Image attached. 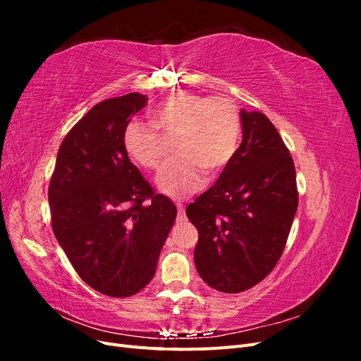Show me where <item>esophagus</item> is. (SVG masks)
<instances>
[{"instance_id":"1","label":"esophagus","mask_w":361,"mask_h":361,"mask_svg":"<svg viewBox=\"0 0 361 361\" xmlns=\"http://www.w3.org/2000/svg\"><path fill=\"white\" fill-rule=\"evenodd\" d=\"M178 206V221H183L185 220V206L182 202H176Z\"/></svg>"}]
</instances>
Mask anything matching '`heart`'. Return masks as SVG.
Wrapping results in <instances>:
<instances>
[{
	"mask_svg": "<svg viewBox=\"0 0 361 361\" xmlns=\"http://www.w3.org/2000/svg\"><path fill=\"white\" fill-rule=\"evenodd\" d=\"M152 118L154 125L129 122L123 130V146L141 167L157 169L164 159L157 130L176 135L178 157L169 161L157 178L158 188L170 197L182 199L197 191L204 182V171L221 173L236 154L241 120L228 97L179 92L159 104Z\"/></svg>",
	"mask_w": 361,
	"mask_h": 361,
	"instance_id": "heart-1",
	"label": "heart"
}]
</instances>
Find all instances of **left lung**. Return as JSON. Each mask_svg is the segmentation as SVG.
Returning <instances> with one entry per match:
<instances>
[{"mask_svg": "<svg viewBox=\"0 0 361 361\" xmlns=\"http://www.w3.org/2000/svg\"><path fill=\"white\" fill-rule=\"evenodd\" d=\"M243 143L206 192L187 207L197 227L194 262L211 288L238 293L274 269L298 207L295 166L276 126L241 110Z\"/></svg>", "mask_w": 361, "mask_h": 361, "instance_id": "1", "label": "left lung"}]
</instances>
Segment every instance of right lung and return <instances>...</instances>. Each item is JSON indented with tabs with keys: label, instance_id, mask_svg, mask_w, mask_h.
I'll use <instances>...</instances> for the list:
<instances>
[{
	"label": "right lung",
	"instance_id": "1",
	"mask_svg": "<svg viewBox=\"0 0 361 361\" xmlns=\"http://www.w3.org/2000/svg\"><path fill=\"white\" fill-rule=\"evenodd\" d=\"M146 105L140 93L94 105L64 137L49 182L59 244L87 285L116 298L130 297L154 279L178 215L123 146L126 125Z\"/></svg>",
	"mask_w": 361,
	"mask_h": 361
}]
</instances>
